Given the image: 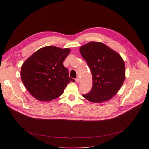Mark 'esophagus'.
I'll return each mask as SVG.
<instances>
[{"label":"esophagus","mask_w":149,"mask_h":149,"mask_svg":"<svg viewBox=\"0 0 149 149\" xmlns=\"http://www.w3.org/2000/svg\"><path fill=\"white\" fill-rule=\"evenodd\" d=\"M79 81H80V79H79V78H77V79H75V82L76 83H79Z\"/></svg>","instance_id":"34e87169"}]
</instances>
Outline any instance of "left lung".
<instances>
[{
	"label": "left lung",
	"mask_w": 149,
	"mask_h": 149,
	"mask_svg": "<svg viewBox=\"0 0 149 149\" xmlns=\"http://www.w3.org/2000/svg\"><path fill=\"white\" fill-rule=\"evenodd\" d=\"M79 51L92 75L91 91L83 97L94 103L112 99L126 79L124 61L120 55L103 43L91 42Z\"/></svg>",
	"instance_id": "obj_1"
}]
</instances>
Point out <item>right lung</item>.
<instances>
[{
	"label": "right lung",
	"instance_id": "obj_1",
	"mask_svg": "<svg viewBox=\"0 0 149 149\" xmlns=\"http://www.w3.org/2000/svg\"><path fill=\"white\" fill-rule=\"evenodd\" d=\"M70 52L69 48L45 46L23 63L20 70L22 81L36 100L47 102L56 99L63 94L69 82L75 81L63 66Z\"/></svg>",
	"mask_w": 149,
	"mask_h": 149
}]
</instances>
